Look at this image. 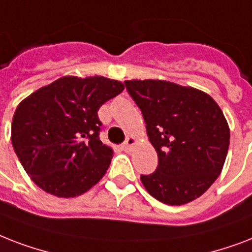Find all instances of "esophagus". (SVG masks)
<instances>
[{
  "label": "esophagus",
  "mask_w": 252,
  "mask_h": 252,
  "mask_svg": "<svg viewBox=\"0 0 252 252\" xmlns=\"http://www.w3.org/2000/svg\"><path fill=\"white\" fill-rule=\"evenodd\" d=\"M136 144V139L134 136H127V139L122 144V148H124L125 151H131V148L134 147Z\"/></svg>",
  "instance_id": "34e87169"
}]
</instances>
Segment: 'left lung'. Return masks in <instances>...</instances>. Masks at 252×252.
I'll list each match as a JSON object with an SVG mask.
<instances>
[{
	"label": "left lung",
	"instance_id": "1",
	"mask_svg": "<svg viewBox=\"0 0 252 252\" xmlns=\"http://www.w3.org/2000/svg\"><path fill=\"white\" fill-rule=\"evenodd\" d=\"M139 106L158 168L140 180L153 197L167 205L196 200L220 176L230 143V128L208 93L164 80H126Z\"/></svg>",
	"mask_w": 252,
	"mask_h": 252
}]
</instances>
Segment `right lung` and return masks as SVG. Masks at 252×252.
<instances>
[{"label":"right lung","instance_id":"add662e5","mask_svg":"<svg viewBox=\"0 0 252 252\" xmlns=\"http://www.w3.org/2000/svg\"><path fill=\"white\" fill-rule=\"evenodd\" d=\"M117 80L64 76L17 106L11 143L30 179L56 197H76L108 171L113 150L99 140L98 109L124 91Z\"/></svg>","mask_w":252,"mask_h":252}]
</instances>
